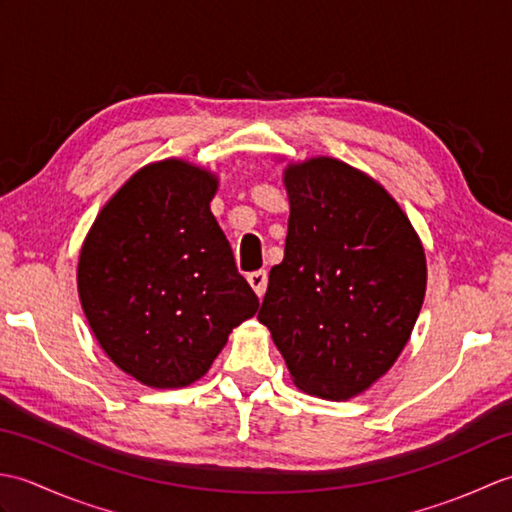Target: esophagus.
I'll return each instance as SVG.
<instances>
[{"label": "esophagus", "instance_id": "1", "mask_svg": "<svg viewBox=\"0 0 512 512\" xmlns=\"http://www.w3.org/2000/svg\"><path fill=\"white\" fill-rule=\"evenodd\" d=\"M246 279H248V284L253 286V290L257 292V297H264V292L268 288V273H266V270H255V273H250Z\"/></svg>", "mask_w": 512, "mask_h": 512}]
</instances>
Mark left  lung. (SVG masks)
Segmentation results:
<instances>
[{"label":"left lung","mask_w":512,"mask_h":512,"mask_svg":"<svg viewBox=\"0 0 512 512\" xmlns=\"http://www.w3.org/2000/svg\"><path fill=\"white\" fill-rule=\"evenodd\" d=\"M284 262L273 266L257 319L295 385L345 400L394 365L427 288L420 239L396 200L334 158L286 171Z\"/></svg>","instance_id":"8db88e82"}]
</instances>
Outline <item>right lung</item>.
<instances>
[{"instance_id":"1","label":"right lung","mask_w":512,"mask_h":512,"mask_svg":"<svg viewBox=\"0 0 512 512\" xmlns=\"http://www.w3.org/2000/svg\"><path fill=\"white\" fill-rule=\"evenodd\" d=\"M217 180L182 160L140 169L96 217L79 295L105 354L149 387L206 374L259 299L209 209Z\"/></svg>"}]
</instances>
